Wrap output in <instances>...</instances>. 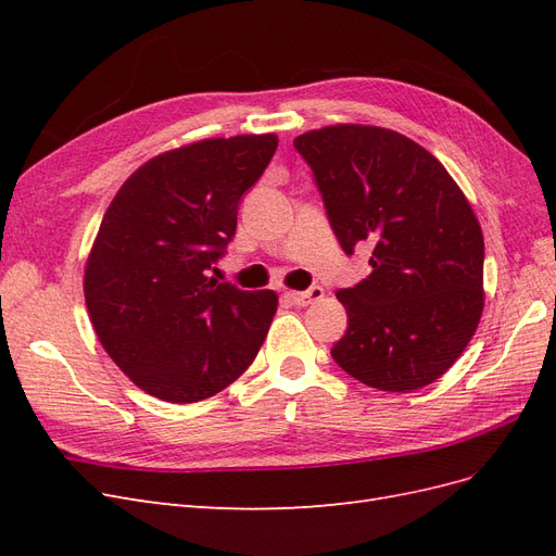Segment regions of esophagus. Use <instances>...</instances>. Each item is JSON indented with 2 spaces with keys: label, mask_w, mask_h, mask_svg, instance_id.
I'll return each mask as SVG.
<instances>
[{
  "label": "esophagus",
  "mask_w": 556,
  "mask_h": 556,
  "mask_svg": "<svg viewBox=\"0 0 556 556\" xmlns=\"http://www.w3.org/2000/svg\"><path fill=\"white\" fill-rule=\"evenodd\" d=\"M288 296L294 306H308V304H315V301L323 299L325 290L319 288V285H313V288H308L306 292H290Z\"/></svg>",
  "instance_id": "esophagus-1"
}]
</instances>
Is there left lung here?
Listing matches in <instances>:
<instances>
[{"label":"left lung","instance_id":"8db88e82","mask_svg":"<svg viewBox=\"0 0 556 556\" xmlns=\"http://www.w3.org/2000/svg\"><path fill=\"white\" fill-rule=\"evenodd\" d=\"M345 255L371 274L336 292L348 331L331 348L345 374L382 392L441 378L482 315L484 241L459 185L399 131L333 125L294 139Z\"/></svg>","mask_w":556,"mask_h":556}]
</instances>
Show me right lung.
<instances>
[{
  "label": "right lung",
  "mask_w": 556,
  "mask_h": 556,
  "mask_svg": "<svg viewBox=\"0 0 556 556\" xmlns=\"http://www.w3.org/2000/svg\"><path fill=\"white\" fill-rule=\"evenodd\" d=\"M276 148V134L182 146L146 162L111 201L83 288L99 341L143 392L194 403L257 357L278 296L211 271Z\"/></svg>",
  "instance_id": "add662e5"
}]
</instances>
